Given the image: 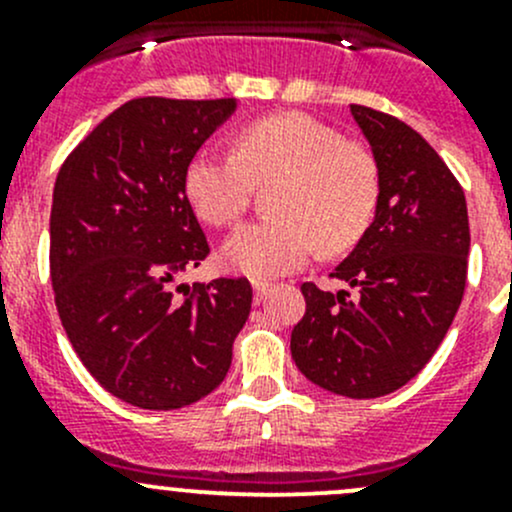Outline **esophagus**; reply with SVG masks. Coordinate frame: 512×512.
Instances as JSON below:
<instances>
[{"label": "esophagus", "instance_id": "1", "mask_svg": "<svg viewBox=\"0 0 512 512\" xmlns=\"http://www.w3.org/2000/svg\"><path fill=\"white\" fill-rule=\"evenodd\" d=\"M252 289H255V302H262V299L267 297V292L272 289V285L265 280H252Z\"/></svg>", "mask_w": 512, "mask_h": 512}]
</instances>
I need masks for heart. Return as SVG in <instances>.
I'll return each mask as SVG.
<instances>
[{
	"mask_svg": "<svg viewBox=\"0 0 512 512\" xmlns=\"http://www.w3.org/2000/svg\"><path fill=\"white\" fill-rule=\"evenodd\" d=\"M257 188L272 185L275 215L232 232L225 262L250 277L297 270L314 247L342 252L366 232L379 200V168L369 151L304 113H275L242 126L235 156L200 151L185 170V193L205 223L242 218Z\"/></svg>",
	"mask_w": 512,
	"mask_h": 512,
	"instance_id": "obj_1",
	"label": "heart"
}]
</instances>
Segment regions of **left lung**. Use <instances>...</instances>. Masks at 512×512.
<instances>
[{"mask_svg": "<svg viewBox=\"0 0 512 512\" xmlns=\"http://www.w3.org/2000/svg\"><path fill=\"white\" fill-rule=\"evenodd\" d=\"M379 168L374 223L332 277L356 294L304 282L292 359L312 384L376 399L401 389L446 337L468 275V208L441 156L389 113L352 106Z\"/></svg>", "mask_w": 512, "mask_h": 512, "instance_id": "obj_1", "label": "left lung"}]
</instances>
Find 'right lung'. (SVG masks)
<instances>
[{
    "label": "right lung",
    "instance_id": "obj_1",
    "mask_svg": "<svg viewBox=\"0 0 512 512\" xmlns=\"http://www.w3.org/2000/svg\"><path fill=\"white\" fill-rule=\"evenodd\" d=\"M235 108V98H133L56 175L49 262L61 324L98 384L138 409H183L218 389L250 317L245 277L173 289L210 252L185 170Z\"/></svg>",
    "mask_w": 512,
    "mask_h": 512
}]
</instances>
